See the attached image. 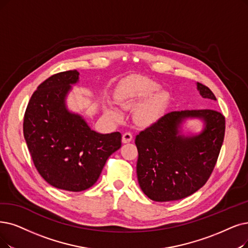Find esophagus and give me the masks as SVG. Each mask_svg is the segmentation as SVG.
I'll return each mask as SVG.
<instances>
[{
    "label": "esophagus",
    "instance_id": "obj_1",
    "mask_svg": "<svg viewBox=\"0 0 248 248\" xmlns=\"http://www.w3.org/2000/svg\"><path fill=\"white\" fill-rule=\"evenodd\" d=\"M132 138H133L132 133H130V132H125V133L123 134V136H122V142H123V143L130 142V141L132 140Z\"/></svg>",
    "mask_w": 248,
    "mask_h": 248
}]
</instances>
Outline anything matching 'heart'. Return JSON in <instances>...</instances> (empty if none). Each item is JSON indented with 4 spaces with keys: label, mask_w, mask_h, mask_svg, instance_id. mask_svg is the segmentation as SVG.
<instances>
[{
    "label": "heart",
    "mask_w": 248,
    "mask_h": 248,
    "mask_svg": "<svg viewBox=\"0 0 248 248\" xmlns=\"http://www.w3.org/2000/svg\"><path fill=\"white\" fill-rule=\"evenodd\" d=\"M160 86L147 78H140L124 84L117 94V100L125 108H135L146 98L154 95ZM168 101V95L164 93L155 95L150 101L143 104L136 112V120L140 125L147 126L154 124L161 117L163 108ZM114 119H120L121 115L117 111H108Z\"/></svg>",
    "instance_id": "obj_1"
}]
</instances>
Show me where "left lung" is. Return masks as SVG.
<instances>
[{
  "label": "left lung",
  "instance_id": "left-lung-1",
  "mask_svg": "<svg viewBox=\"0 0 248 248\" xmlns=\"http://www.w3.org/2000/svg\"><path fill=\"white\" fill-rule=\"evenodd\" d=\"M202 97L217 100L209 87L197 82ZM185 117H201L206 126L194 137L179 135ZM225 117L211 108L168 113L135 137L137 179L143 193L155 202L182 200L209 180L225 136Z\"/></svg>",
  "mask_w": 248,
  "mask_h": 248
}]
</instances>
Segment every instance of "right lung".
<instances>
[{
    "instance_id": "1",
    "label": "right lung",
    "mask_w": 248,
    "mask_h": 248,
    "mask_svg": "<svg viewBox=\"0 0 248 248\" xmlns=\"http://www.w3.org/2000/svg\"><path fill=\"white\" fill-rule=\"evenodd\" d=\"M78 71L52 75L38 85L28 102L23 134L33 164L44 179L67 191L92 187L113 153L121 147V133L92 130L81 116L69 112L65 97Z\"/></svg>"
}]
</instances>
